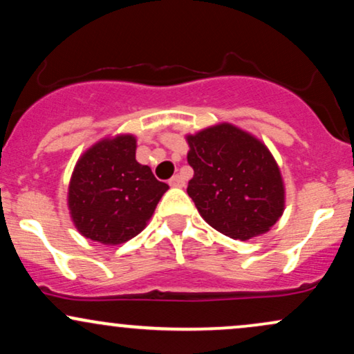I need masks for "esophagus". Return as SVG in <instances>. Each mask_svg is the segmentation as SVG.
<instances>
[{
	"label": "esophagus",
	"instance_id": "1",
	"mask_svg": "<svg viewBox=\"0 0 354 354\" xmlns=\"http://www.w3.org/2000/svg\"><path fill=\"white\" fill-rule=\"evenodd\" d=\"M169 186H173V188H183L185 186V180H183L181 174H174L171 180H169Z\"/></svg>",
	"mask_w": 354,
	"mask_h": 354
}]
</instances>
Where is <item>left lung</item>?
I'll list each match as a JSON object with an SVG mask.
<instances>
[{
  "instance_id": "1",
  "label": "left lung",
  "mask_w": 354,
  "mask_h": 354,
  "mask_svg": "<svg viewBox=\"0 0 354 354\" xmlns=\"http://www.w3.org/2000/svg\"><path fill=\"white\" fill-rule=\"evenodd\" d=\"M188 194L214 230L233 239L265 234L284 211V185L273 154L230 123L188 138Z\"/></svg>"
}]
</instances>
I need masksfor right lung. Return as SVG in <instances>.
Wrapping results in <instances>:
<instances>
[{
  "instance_id": "obj_1",
  "label": "right lung",
  "mask_w": 354,
  "mask_h": 354,
  "mask_svg": "<svg viewBox=\"0 0 354 354\" xmlns=\"http://www.w3.org/2000/svg\"><path fill=\"white\" fill-rule=\"evenodd\" d=\"M168 189L149 166L136 161V138H104L83 153L68 188L76 230L103 245H121L141 233Z\"/></svg>"
}]
</instances>
